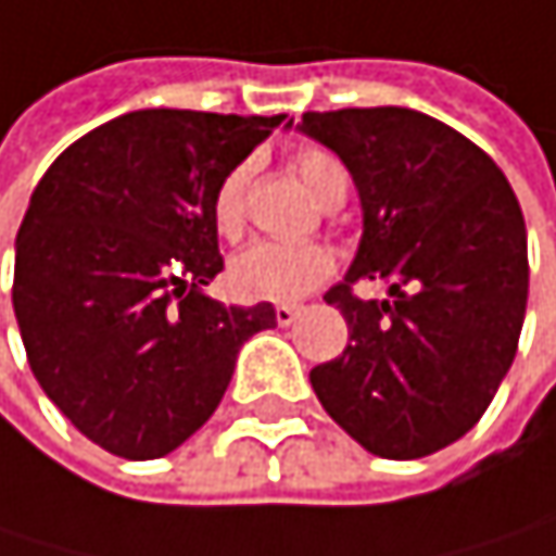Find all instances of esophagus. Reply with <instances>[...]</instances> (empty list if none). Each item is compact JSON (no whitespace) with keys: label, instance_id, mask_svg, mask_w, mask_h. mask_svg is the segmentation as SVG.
Listing matches in <instances>:
<instances>
[{"label":"esophagus","instance_id":"esophagus-1","mask_svg":"<svg viewBox=\"0 0 556 556\" xmlns=\"http://www.w3.org/2000/svg\"><path fill=\"white\" fill-rule=\"evenodd\" d=\"M296 316H300V309H296V306H290V303H280V306H276V323H280V326L296 323Z\"/></svg>","mask_w":556,"mask_h":556}]
</instances>
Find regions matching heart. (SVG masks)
I'll list each match as a JSON object with an SVG mask.
<instances>
[{"mask_svg":"<svg viewBox=\"0 0 556 556\" xmlns=\"http://www.w3.org/2000/svg\"><path fill=\"white\" fill-rule=\"evenodd\" d=\"M250 161L230 167L211 201V217L220 237L237 240L247 224V184H250ZM296 170L303 184L319 197L326 207L345 201V170L342 164L316 148L296 154ZM332 253L323 243H280V240H256L230 260V287L243 300L263 303H293L316 290L332 273Z\"/></svg>","mask_w":556,"mask_h":556,"instance_id":"obj_1","label":"heart"}]
</instances>
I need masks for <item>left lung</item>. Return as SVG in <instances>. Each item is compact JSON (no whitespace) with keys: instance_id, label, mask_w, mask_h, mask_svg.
Instances as JSON below:
<instances>
[{"instance_id":"1","label":"left lung","mask_w":556,"mask_h":556,"mask_svg":"<svg viewBox=\"0 0 556 556\" xmlns=\"http://www.w3.org/2000/svg\"><path fill=\"white\" fill-rule=\"evenodd\" d=\"M296 131L339 154L363 204L359 250L323 296L349 345L309 372L313 392L366 452L425 458L478 425L518 352L521 204L478 144L412 108L306 111ZM359 279H382L390 300L359 301Z\"/></svg>"}]
</instances>
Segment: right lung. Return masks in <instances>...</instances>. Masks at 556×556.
<instances>
[{
    "mask_svg": "<svg viewBox=\"0 0 556 556\" xmlns=\"http://www.w3.org/2000/svg\"><path fill=\"white\" fill-rule=\"evenodd\" d=\"M287 114L144 108L65 148L15 237L12 309L28 366L104 452H174L220 405L269 303L224 306L211 201Z\"/></svg>",
    "mask_w": 556,
    "mask_h": 556,
    "instance_id": "obj_1",
    "label": "right lung"
}]
</instances>
